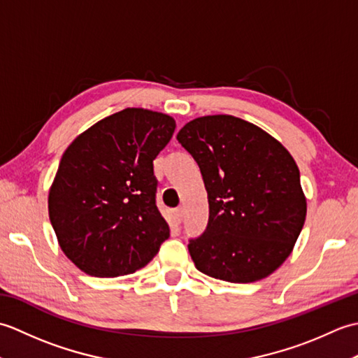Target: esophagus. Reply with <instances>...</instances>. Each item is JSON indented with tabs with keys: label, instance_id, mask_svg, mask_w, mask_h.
Instances as JSON below:
<instances>
[{
	"label": "esophagus",
	"instance_id": "1",
	"mask_svg": "<svg viewBox=\"0 0 358 358\" xmlns=\"http://www.w3.org/2000/svg\"><path fill=\"white\" fill-rule=\"evenodd\" d=\"M173 215H175V220H177L178 223H181V220H183V209L177 208V209L173 210Z\"/></svg>",
	"mask_w": 358,
	"mask_h": 358
}]
</instances>
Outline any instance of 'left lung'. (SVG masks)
<instances>
[{
	"label": "left lung",
	"instance_id": "left-lung-1",
	"mask_svg": "<svg viewBox=\"0 0 358 358\" xmlns=\"http://www.w3.org/2000/svg\"><path fill=\"white\" fill-rule=\"evenodd\" d=\"M177 140L208 191V226L187 245L195 268L229 283L268 277L291 254L306 218L294 158L269 134L232 115L195 118Z\"/></svg>",
	"mask_w": 358,
	"mask_h": 358
}]
</instances>
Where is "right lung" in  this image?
<instances>
[{"label":"right lung","instance_id":"add662e5","mask_svg":"<svg viewBox=\"0 0 358 358\" xmlns=\"http://www.w3.org/2000/svg\"><path fill=\"white\" fill-rule=\"evenodd\" d=\"M173 131L169 115L132 108L98 121L66 149L49 218L63 252L89 275L134 273L169 238L154 159Z\"/></svg>","mask_w":358,"mask_h":358}]
</instances>
